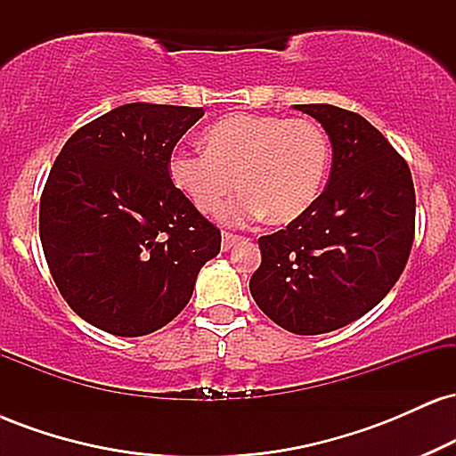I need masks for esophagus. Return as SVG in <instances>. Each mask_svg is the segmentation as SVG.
Instances as JSON below:
<instances>
[{"instance_id": "obj_1", "label": "esophagus", "mask_w": 456, "mask_h": 456, "mask_svg": "<svg viewBox=\"0 0 456 456\" xmlns=\"http://www.w3.org/2000/svg\"><path fill=\"white\" fill-rule=\"evenodd\" d=\"M240 240H242V235H235V233H229V232H224V233H223V242H221L223 250H229V248H232L233 244H238Z\"/></svg>"}]
</instances>
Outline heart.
Wrapping results in <instances>:
<instances>
[{
  "label": "heart",
  "instance_id": "1",
  "mask_svg": "<svg viewBox=\"0 0 456 456\" xmlns=\"http://www.w3.org/2000/svg\"><path fill=\"white\" fill-rule=\"evenodd\" d=\"M206 151H174L169 175L199 212L216 214L235 188L246 191L224 212L244 223L268 214L291 223L315 203L328 174L323 128L305 118L233 113L203 130Z\"/></svg>",
  "mask_w": 456,
  "mask_h": 456
}]
</instances>
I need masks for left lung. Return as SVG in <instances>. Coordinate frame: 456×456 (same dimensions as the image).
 <instances>
[{"instance_id":"8db88e82","label":"left lung","mask_w":456,"mask_h":456,"mask_svg":"<svg viewBox=\"0 0 456 456\" xmlns=\"http://www.w3.org/2000/svg\"><path fill=\"white\" fill-rule=\"evenodd\" d=\"M332 143L326 191L285 229L261 235L250 294L294 334H323L384 300L410 259L416 192L403 156L362 115L296 104Z\"/></svg>"}]
</instances>
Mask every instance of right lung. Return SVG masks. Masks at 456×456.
<instances>
[{"mask_svg":"<svg viewBox=\"0 0 456 456\" xmlns=\"http://www.w3.org/2000/svg\"><path fill=\"white\" fill-rule=\"evenodd\" d=\"M201 107L130 102L66 141L40 197V242L68 306L118 337H143L188 305L221 232L169 175Z\"/></svg>","mask_w":456,"mask_h":456,"instance_id":"add662e5","label":"right lung"}]
</instances>
